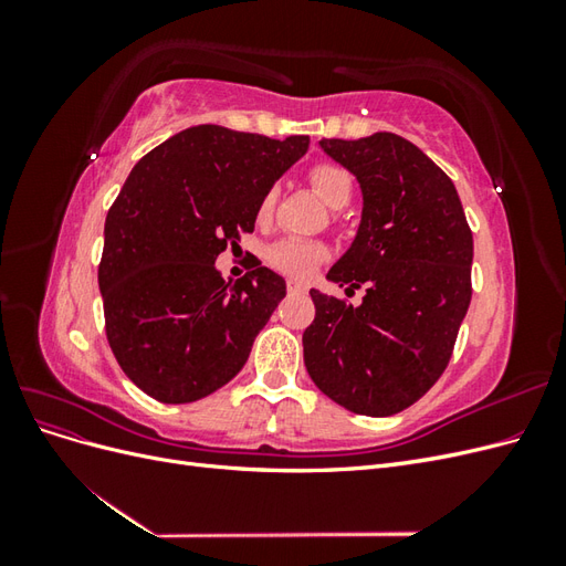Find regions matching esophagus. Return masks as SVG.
Returning <instances> with one entry per match:
<instances>
[{"instance_id": "34e87169", "label": "esophagus", "mask_w": 566, "mask_h": 566, "mask_svg": "<svg viewBox=\"0 0 566 566\" xmlns=\"http://www.w3.org/2000/svg\"><path fill=\"white\" fill-rule=\"evenodd\" d=\"M287 293H293V295L306 293V285L300 283V281H287Z\"/></svg>"}]
</instances>
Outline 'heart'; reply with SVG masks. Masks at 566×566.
I'll use <instances>...</instances> for the list:
<instances>
[{"instance_id": "heart-1", "label": "heart", "mask_w": 566, "mask_h": 566, "mask_svg": "<svg viewBox=\"0 0 566 566\" xmlns=\"http://www.w3.org/2000/svg\"><path fill=\"white\" fill-rule=\"evenodd\" d=\"M310 181L314 186V191L321 196V200L335 210L345 208L354 191L352 175L345 167L333 165V163H321L312 167ZM276 196H279L276 188H269V191L262 196L260 208H256V217L262 221L271 217L273 205H276ZM325 254H328V250H325L323 243L302 241V238H285V241H279L269 248L266 260L273 269L287 273V276L306 279L312 276L314 269L325 260Z\"/></svg>"}]
</instances>
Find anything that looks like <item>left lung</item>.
Instances as JSON below:
<instances>
[{"instance_id": "left-lung-1", "label": "left lung", "mask_w": 566, "mask_h": 566, "mask_svg": "<svg viewBox=\"0 0 566 566\" xmlns=\"http://www.w3.org/2000/svg\"><path fill=\"white\" fill-rule=\"evenodd\" d=\"M318 144L364 196L361 224L325 279L366 285V297L352 306L310 290L316 318L302 335L304 366L352 413L394 416L449 366L472 297V231L453 181L403 136Z\"/></svg>"}]
</instances>
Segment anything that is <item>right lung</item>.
Wrapping results in <instances>:
<instances>
[{"mask_svg": "<svg viewBox=\"0 0 566 566\" xmlns=\"http://www.w3.org/2000/svg\"><path fill=\"white\" fill-rule=\"evenodd\" d=\"M306 148L310 136L198 125L134 165L106 217L98 290L108 345L148 397L191 403L245 366L285 281L254 266L227 283L214 262Z\"/></svg>", "mask_w": 566, "mask_h": 566, "instance_id": "right-lung-1", "label": "right lung"}]
</instances>
